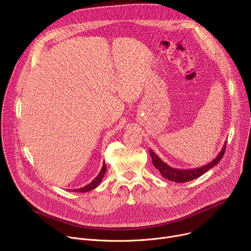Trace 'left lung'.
Returning <instances> with one entry per match:
<instances>
[{
  "mask_svg": "<svg viewBox=\"0 0 251 251\" xmlns=\"http://www.w3.org/2000/svg\"><path fill=\"white\" fill-rule=\"evenodd\" d=\"M226 142L225 143V145H224L222 151L219 153V155L214 158L210 163H208L205 166H202L201 168L188 169V170L172 168L171 166H169L165 162H163L161 160V158H159V156H157L153 152V150L150 149L149 152L152 157V162H153L154 167L157 170H159L160 174L165 178H167V180H169V181L175 182V183H187V182L193 181V180H195V178L201 176V175L206 173L208 170H210L211 168L218 165L220 163V161L222 160V158L224 157V154L226 152Z\"/></svg>",
  "mask_w": 251,
  "mask_h": 251,
  "instance_id": "obj_1",
  "label": "left lung"
}]
</instances>
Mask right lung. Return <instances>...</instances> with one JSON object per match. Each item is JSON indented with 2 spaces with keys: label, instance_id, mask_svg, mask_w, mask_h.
I'll return each instance as SVG.
<instances>
[{
  "label": "right lung",
  "instance_id": "obj_1",
  "mask_svg": "<svg viewBox=\"0 0 251 251\" xmlns=\"http://www.w3.org/2000/svg\"><path fill=\"white\" fill-rule=\"evenodd\" d=\"M106 170H107L106 164L103 163V166H102L101 171L99 172V174L97 175V176L94 178V180H93L90 184H88V185H86L85 187H82V188H80V189L71 190V192H74V193H75H75H86V192H89V191L94 190V189L97 188V186L101 183L102 178H103V176H104V174L106 173Z\"/></svg>",
  "mask_w": 251,
  "mask_h": 251
}]
</instances>
